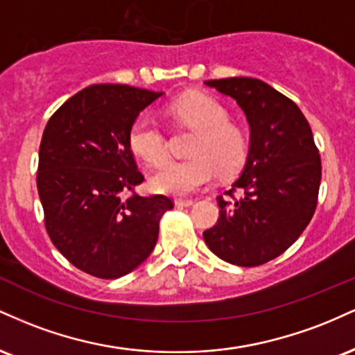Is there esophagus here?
Listing matches in <instances>:
<instances>
[{
  "instance_id": "34e87169",
  "label": "esophagus",
  "mask_w": 355,
  "mask_h": 355,
  "mask_svg": "<svg viewBox=\"0 0 355 355\" xmlns=\"http://www.w3.org/2000/svg\"><path fill=\"white\" fill-rule=\"evenodd\" d=\"M175 205H177V207H190V205H193V200H189V198H177V200H175Z\"/></svg>"
}]
</instances>
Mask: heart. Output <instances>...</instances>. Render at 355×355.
Instances as JSON below:
<instances>
[{
    "label": "heart",
    "mask_w": 355,
    "mask_h": 355,
    "mask_svg": "<svg viewBox=\"0 0 355 355\" xmlns=\"http://www.w3.org/2000/svg\"><path fill=\"white\" fill-rule=\"evenodd\" d=\"M168 113L178 125L197 130L187 160L168 162L150 178L153 190L185 197L205 189L217 172L232 177L245 165L248 137L230 123L229 110L207 95H187L170 103ZM128 146L148 166L162 165L168 157V140L162 125L148 113L137 116L128 130Z\"/></svg>",
    "instance_id": "obj_1"
}]
</instances>
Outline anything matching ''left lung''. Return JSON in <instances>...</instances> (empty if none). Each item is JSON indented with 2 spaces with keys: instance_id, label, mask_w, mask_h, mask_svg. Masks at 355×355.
I'll list each match as a JSON object with an SVG mask.
<instances>
[{
  "instance_id": "obj_1",
  "label": "left lung",
  "mask_w": 355,
  "mask_h": 355,
  "mask_svg": "<svg viewBox=\"0 0 355 355\" xmlns=\"http://www.w3.org/2000/svg\"><path fill=\"white\" fill-rule=\"evenodd\" d=\"M205 85L239 103L250 125L245 168L225 195L218 220L203 232L215 255L257 267L284 254L317 209L322 177L319 148L304 113L291 98L255 78L209 80ZM242 189L244 197L234 198Z\"/></svg>"
}]
</instances>
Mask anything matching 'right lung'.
I'll list each match as a JSON object with an SVG mask.
<instances>
[{"label": "right lung", "instance_id": "right-lung-1", "mask_svg": "<svg viewBox=\"0 0 355 355\" xmlns=\"http://www.w3.org/2000/svg\"><path fill=\"white\" fill-rule=\"evenodd\" d=\"M162 93L92 85L48 120L40 144L38 187L48 237L68 262L98 279H118L152 254L165 195L141 197L144 183L128 130Z\"/></svg>", "mask_w": 355, "mask_h": 355}]
</instances>
